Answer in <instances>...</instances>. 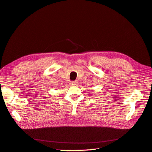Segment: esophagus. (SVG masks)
Returning a JSON list of instances; mask_svg holds the SVG:
<instances>
[{
	"instance_id": "esophagus-1",
	"label": "esophagus",
	"mask_w": 152,
	"mask_h": 152,
	"mask_svg": "<svg viewBox=\"0 0 152 152\" xmlns=\"http://www.w3.org/2000/svg\"><path fill=\"white\" fill-rule=\"evenodd\" d=\"M77 81H71V82H70L69 84L71 86H76L77 84Z\"/></svg>"
}]
</instances>
